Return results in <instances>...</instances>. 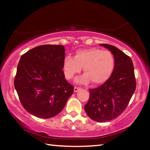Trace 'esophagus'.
<instances>
[{
	"instance_id": "34e87169",
	"label": "esophagus",
	"mask_w": 150,
	"mask_h": 150,
	"mask_svg": "<svg viewBox=\"0 0 150 150\" xmlns=\"http://www.w3.org/2000/svg\"><path fill=\"white\" fill-rule=\"evenodd\" d=\"M81 88L80 87H74V92H77L79 90H80Z\"/></svg>"
}]
</instances>
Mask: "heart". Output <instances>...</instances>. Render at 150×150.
<instances>
[{"label":"heart","instance_id":"heart-1","mask_svg":"<svg viewBox=\"0 0 150 150\" xmlns=\"http://www.w3.org/2000/svg\"><path fill=\"white\" fill-rule=\"evenodd\" d=\"M63 66L67 79H71L79 73L83 67L86 74L79 79L78 82L87 83L92 81L94 85H100L105 83L112 73L115 58L110 51L93 47L78 50L74 57L66 56Z\"/></svg>","mask_w":150,"mask_h":150}]
</instances>
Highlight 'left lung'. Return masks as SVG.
I'll use <instances>...</instances> for the list:
<instances>
[{
    "mask_svg": "<svg viewBox=\"0 0 150 150\" xmlns=\"http://www.w3.org/2000/svg\"><path fill=\"white\" fill-rule=\"evenodd\" d=\"M100 45L113 54L115 69L104 84L88 90L89 99L84 108L90 118L103 122L115 119L123 112L136 90V82L131 58L113 45Z\"/></svg>",
    "mask_w": 150,
    "mask_h": 150,
    "instance_id": "left-lung-1",
    "label": "left lung"
}]
</instances>
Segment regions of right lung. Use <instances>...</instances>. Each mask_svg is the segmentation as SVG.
<instances>
[{
  "label": "right lung",
  "mask_w": 150,
  "mask_h": 150,
  "mask_svg": "<svg viewBox=\"0 0 150 150\" xmlns=\"http://www.w3.org/2000/svg\"><path fill=\"white\" fill-rule=\"evenodd\" d=\"M62 45H42L21 56L14 85L22 105L32 115L49 118L59 114L74 87L65 79Z\"/></svg>",
  "instance_id": "add662e5"
}]
</instances>
